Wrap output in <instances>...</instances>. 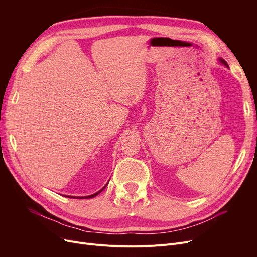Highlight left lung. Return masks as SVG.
<instances>
[{
  "label": "left lung",
  "mask_w": 257,
  "mask_h": 257,
  "mask_svg": "<svg viewBox=\"0 0 257 257\" xmlns=\"http://www.w3.org/2000/svg\"><path fill=\"white\" fill-rule=\"evenodd\" d=\"M220 61H221V62H222V63H223V64H225V65H226V66H228V63H227V62H226V61H225V60H224V59H220Z\"/></svg>",
  "instance_id": "8db88e82"
}]
</instances>
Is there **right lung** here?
Listing matches in <instances>:
<instances>
[{"label":"right lung","mask_w":257,"mask_h":257,"mask_svg":"<svg viewBox=\"0 0 257 257\" xmlns=\"http://www.w3.org/2000/svg\"><path fill=\"white\" fill-rule=\"evenodd\" d=\"M106 185H107V184H106ZM106 185H105V186H104V187L102 188V190H101V191H99L98 193H96V194H93V195H90V196H86V197H73V196H72V197H70V198H79V199H81V198H93V197H96L97 195H99V194H100V193H101V192H102V191L104 190V188L106 187Z\"/></svg>","instance_id":"1"}]
</instances>
